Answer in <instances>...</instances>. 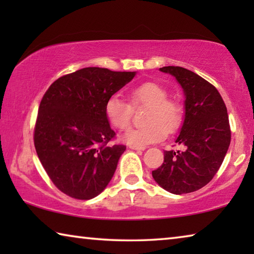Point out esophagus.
<instances>
[{"label":"esophagus","instance_id":"obj_1","mask_svg":"<svg viewBox=\"0 0 254 254\" xmlns=\"http://www.w3.org/2000/svg\"><path fill=\"white\" fill-rule=\"evenodd\" d=\"M128 148L132 149V150H142V151L145 149V148H143V147H136V145H132V144L128 145Z\"/></svg>","mask_w":254,"mask_h":254}]
</instances>
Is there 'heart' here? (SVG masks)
Segmentation results:
<instances>
[{
	"label": "heart",
	"mask_w": 254,
	"mask_h": 254,
	"mask_svg": "<svg viewBox=\"0 0 254 254\" xmlns=\"http://www.w3.org/2000/svg\"><path fill=\"white\" fill-rule=\"evenodd\" d=\"M132 105L148 106L144 127L131 128L123 134L127 143L145 147L166 136V131L175 132L183 122L184 111L177 101L169 100L168 92L163 86L147 81L136 86L130 92ZM105 114L110 123L119 130L130 127L132 106L118 95L111 96L105 103Z\"/></svg>",
	"instance_id": "heart-1"
}]
</instances>
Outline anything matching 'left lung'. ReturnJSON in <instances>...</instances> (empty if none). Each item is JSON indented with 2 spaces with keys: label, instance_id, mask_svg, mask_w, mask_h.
I'll return each mask as SVG.
<instances>
[{
  "label": "left lung",
  "instance_id": "1",
  "mask_svg": "<svg viewBox=\"0 0 254 254\" xmlns=\"http://www.w3.org/2000/svg\"><path fill=\"white\" fill-rule=\"evenodd\" d=\"M159 70L174 76L184 91V123L176 139L184 150L165 151L152 177L171 194H188L207 185L220 169L231 142L229 115L220 93L203 77L178 66Z\"/></svg>",
  "mask_w": 254,
  "mask_h": 254
}]
</instances>
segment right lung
I'll use <instances>...</instances> for the list:
<instances>
[{"instance_id": "1", "label": "right lung", "mask_w": 254, "mask_h": 254, "mask_svg": "<svg viewBox=\"0 0 254 254\" xmlns=\"http://www.w3.org/2000/svg\"><path fill=\"white\" fill-rule=\"evenodd\" d=\"M135 71L87 67L60 77L42 97L34 147L51 182L76 199H92L111 182L126 145H109L115 132L105 103Z\"/></svg>"}]
</instances>
